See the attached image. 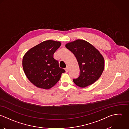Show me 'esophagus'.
Here are the masks:
<instances>
[{
	"label": "esophagus",
	"mask_w": 129,
	"mask_h": 129,
	"mask_svg": "<svg viewBox=\"0 0 129 129\" xmlns=\"http://www.w3.org/2000/svg\"><path fill=\"white\" fill-rule=\"evenodd\" d=\"M65 70L66 72H68V67H66L65 68Z\"/></svg>",
	"instance_id": "34e87169"
}]
</instances>
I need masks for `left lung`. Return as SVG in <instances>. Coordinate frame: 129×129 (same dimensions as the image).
<instances>
[{"label":"left lung","mask_w":129,"mask_h":129,"mask_svg":"<svg viewBox=\"0 0 129 129\" xmlns=\"http://www.w3.org/2000/svg\"><path fill=\"white\" fill-rule=\"evenodd\" d=\"M65 47L76 57L80 75L74 83L85 88L95 83L101 76L104 68V59L99 51L89 42L81 39L69 42Z\"/></svg>","instance_id":"obj_1"}]
</instances>
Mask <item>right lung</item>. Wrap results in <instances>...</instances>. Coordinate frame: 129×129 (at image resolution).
Returning <instances> with one entry per match:
<instances>
[{"mask_svg": "<svg viewBox=\"0 0 129 129\" xmlns=\"http://www.w3.org/2000/svg\"><path fill=\"white\" fill-rule=\"evenodd\" d=\"M61 45L59 41H45L30 49L24 56L22 65L25 74L37 87L50 89L65 72L53 57Z\"/></svg>", "mask_w": 129, "mask_h": 129, "instance_id": "add662e5", "label": "right lung"}]
</instances>
